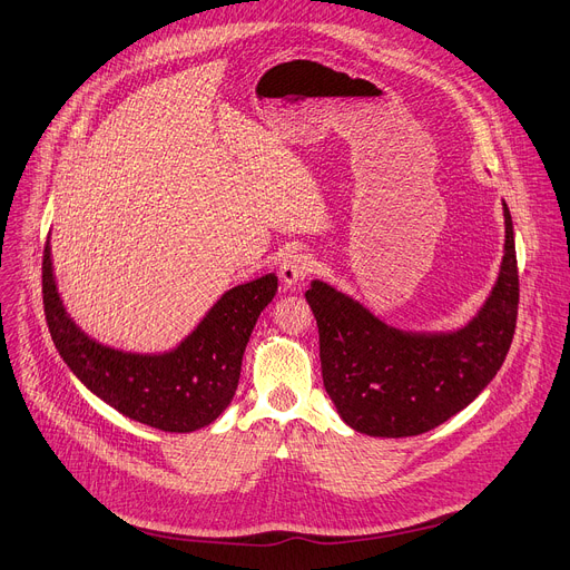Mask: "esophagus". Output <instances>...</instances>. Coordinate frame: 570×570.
I'll return each mask as SVG.
<instances>
[{
  "label": "esophagus",
  "mask_w": 570,
  "mask_h": 570,
  "mask_svg": "<svg viewBox=\"0 0 570 570\" xmlns=\"http://www.w3.org/2000/svg\"><path fill=\"white\" fill-rule=\"evenodd\" d=\"M312 271H314V256L299 252V254H291L282 264L279 277L286 286H295L312 275Z\"/></svg>",
  "instance_id": "1"
}]
</instances>
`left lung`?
I'll return each mask as SVG.
<instances>
[{
	"instance_id": "1",
	"label": "left lung",
	"mask_w": 570,
	"mask_h": 570,
	"mask_svg": "<svg viewBox=\"0 0 570 570\" xmlns=\"http://www.w3.org/2000/svg\"><path fill=\"white\" fill-rule=\"evenodd\" d=\"M504 209V256L478 316L456 332H402L364 304L314 279L306 302L318 323L325 391L338 416L368 436H419L469 406L495 377L519 316L513 225Z\"/></svg>"
}]
</instances>
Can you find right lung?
I'll return each instance as SVG.
<instances>
[{
	"instance_id": "add662e5",
	"label": "right lung",
	"mask_w": 570,
	"mask_h": 570,
	"mask_svg": "<svg viewBox=\"0 0 570 570\" xmlns=\"http://www.w3.org/2000/svg\"><path fill=\"white\" fill-rule=\"evenodd\" d=\"M275 293L273 273L234 286L175 350L134 354L101 345L75 325L55 282L49 240L42 252L45 318L70 371L122 416L164 432H195L229 406L249 334Z\"/></svg>"
}]
</instances>
